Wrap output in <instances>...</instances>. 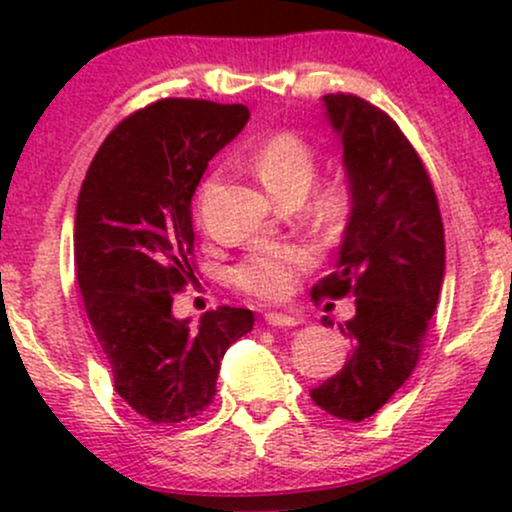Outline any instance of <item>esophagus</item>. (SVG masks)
Masks as SVG:
<instances>
[{"instance_id": "34e87169", "label": "esophagus", "mask_w": 512, "mask_h": 512, "mask_svg": "<svg viewBox=\"0 0 512 512\" xmlns=\"http://www.w3.org/2000/svg\"><path fill=\"white\" fill-rule=\"evenodd\" d=\"M264 320H267V325H272V327H296L298 325V317H291L284 313H267L264 315Z\"/></svg>"}]
</instances>
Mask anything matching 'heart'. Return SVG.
<instances>
[{
    "label": "heart",
    "mask_w": 512,
    "mask_h": 512,
    "mask_svg": "<svg viewBox=\"0 0 512 512\" xmlns=\"http://www.w3.org/2000/svg\"><path fill=\"white\" fill-rule=\"evenodd\" d=\"M257 178L269 195L293 190V187L310 185L315 175V154L301 137L291 132H281L257 146L252 156ZM346 211V192L330 190L322 199V216L327 221H342ZM310 267V252L301 245H264L252 250L233 272L238 289L264 298V301H281L293 291V284L305 269Z\"/></svg>",
    "instance_id": "heart-1"
}]
</instances>
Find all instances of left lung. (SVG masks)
<instances>
[{
  "instance_id": "1",
  "label": "left lung",
  "mask_w": 512,
  "mask_h": 512,
  "mask_svg": "<svg viewBox=\"0 0 512 512\" xmlns=\"http://www.w3.org/2000/svg\"><path fill=\"white\" fill-rule=\"evenodd\" d=\"M322 115L342 146L349 219L337 272L315 293H354L356 315L339 325L351 339L344 368L310 397L327 414L358 424L395 395L419 361L443 286L445 238L431 178L402 129L344 93L322 98Z\"/></svg>"
}]
</instances>
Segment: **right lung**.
I'll return each instance as SVG.
<instances>
[{"label": "right lung", "mask_w": 512, "mask_h": 512, "mask_svg": "<svg viewBox=\"0 0 512 512\" xmlns=\"http://www.w3.org/2000/svg\"><path fill=\"white\" fill-rule=\"evenodd\" d=\"M245 105L166 98L122 120L93 156L74 216L76 281L115 390L154 424L202 414L228 346L255 325L248 308L173 315L195 281L192 197L204 170L248 125Z\"/></svg>", "instance_id": "1"}]
</instances>
